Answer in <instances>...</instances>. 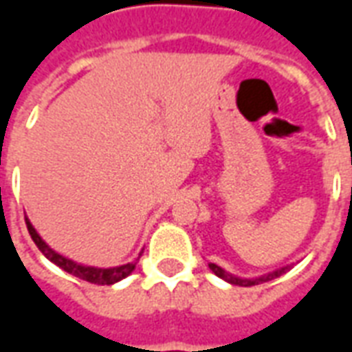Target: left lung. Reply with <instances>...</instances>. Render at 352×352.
<instances>
[{
    "instance_id": "1",
    "label": "left lung",
    "mask_w": 352,
    "mask_h": 352,
    "mask_svg": "<svg viewBox=\"0 0 352 352\" xmlns=\"http://www.w3.org/2000/svg\"><path fill=\"white\" fill-rule=\"evenodd\" d=\"M209 270L217 275V277H221V279H224L226 283H230V285H237V287H252V285H260V283H265V280H272L275 279V277H279V275H283V273L287 272V267H280V270H275V272L267 273V275H262V277H256V279H241V277H236V275H232V273H228L226 270H222L221 265L217 264H209Z\"/></svg>"
}]
</instances>
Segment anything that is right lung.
<instances>
[{"mask_svg":"<svg viewBox=\"0 0 352 352\" xmlns=\"http://www.w3.org/2000/svg\"><path fill=\"white\" fill-rule=\"evenodd\" d=\"M26 226L28 232H30V236L34 239V243L39 247V251H41L52 264H56L58 267H62L64 272L72 273L75 277H79V279L82 280H88V283H94V285H115V283L122 280L124 277H128V275L135 270V264H138L139 260L135 258L133 262H128V264L124 265H116V267H94V265L77 264V262H73V260L62 256L60 252L52 251L49 245L43 241L41 236L37 234V230L32 226V222L28 221V217ZM139 256H141V252H139Z\"/></svg>","mask_w":352,"mask_h":352,"instance_id":"obj_1","label":"right lung"}]
</instances>
